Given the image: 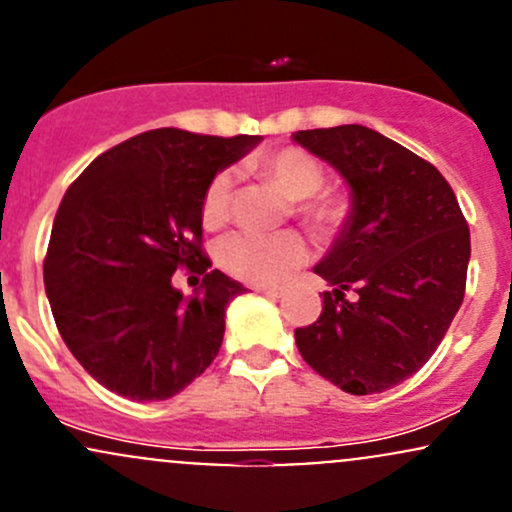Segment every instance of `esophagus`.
<instances>
[{"instance_id": "esophagus-1", "label": "esophagus", "mask_w": 512, "mask_h": 512, "mask_svg": "<svg viewBox=\"0 0 512 512\" xmlns=\"http://www.w3.org/2000/svg\"><path fill=\"white\" fill-rule=\"evenodd\" d=\"M257 292L265 294V297H270V299L282 297V289H279V287H262V289H257Z\"/></svg>"}]
</instances>
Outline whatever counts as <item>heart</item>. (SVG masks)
I'll list each match as a JSON object with an SVG mask.
<instances>
[{"label": "heart", "mask_w": 512, "mask_h": 512, "mask_svg": "<svg viewBox=\"0 0 512 512\" xmlns=\"http://www.w3.org/2000/svg\"><path fill=\"white\" fill-rule=\"evenodd\" d=\"M255 166L272 176L289 198L297 201L299 218L311 228L328 233L336 230L351 211V201L343 191L324 188L326 169L314 154L299 147H282L255 159ZM235 179L228 169L213 174L201 198V220L208 230L220 228L233 213ZM309 247L292 230L257 233L240 230L220 242L218 265L235 279L250 284H277L306 262Z\"/></svg>", "instance_id": "1"}]
</instances>
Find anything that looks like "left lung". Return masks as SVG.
<instances>
[{
    "label": "left lung",
    "instance_id": "obj_1",
    "mask_svg": "<svg viewBox=\"0 0 512 512\" xmlns=\"http://www.w3.org/2000/svg\"><path fill=\"white\" fill-rule=\"evenodd\" d=\"M292 137L351 186L346 225L314 267L333 292L319 319L294 331L297 348L343 392L390 390L432 358L464 301L469 225L437 166L375 129Z\"/></svg>",
    "mask_w": 512,
    "mask_h": 512
}]
</instances>
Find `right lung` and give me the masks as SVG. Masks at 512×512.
Instances as JSON below:
<instances>
[{
    "instance_id": "1",
    "label": "right lung",
    "mask_w": 512,
    "mask_h": 512,
    "mask_svg": "<svg viewBox=\"0 0 512 512\" xmlns=\"http://www.w3.org/2000/svg\"><path fill=\"white\" fill-rule=\"evenodd\" d=\"M260 139L152 129L100 154L66 191L43 284L68 351L107 390L169 400L218 355L225 306L245 287L208 270L201 198ZM179 266L204 274L188 300L170 284Z\"/></svg>"
}]
</instances>
